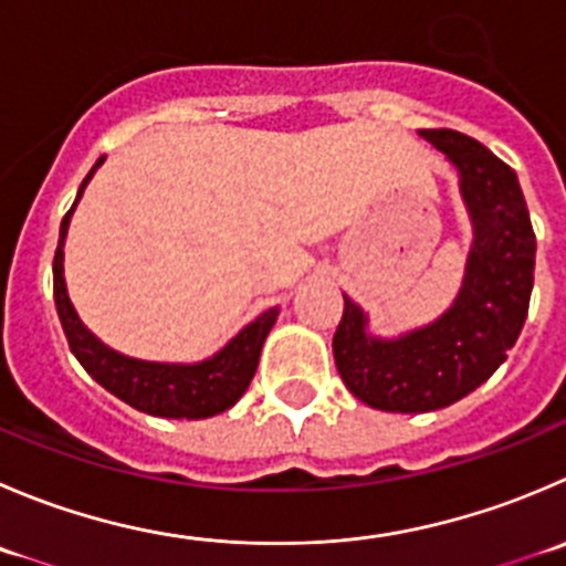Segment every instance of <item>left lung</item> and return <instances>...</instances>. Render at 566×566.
I'll return each mask as SVG.
<instances>
[{
    "mask_svg": "<svg viewBox=\"0 0 566 566\" xmlns=\"http://www.w3.org/2000/svg\"><path fill=\"white\" fill-rule=\"evenodd\" d=\"M459 174L473 240L453 304L398 337L370 332V317L345 298L334 332V365L345 387L381 411H434L473 392L506 361L528 315L536 238L517 174L486 146L453 129H420Z\"/></svg>",
    "mask_w": 566,
    "mask_h": 566,
    "instance_id": "obj_1",
    "label": "left lung"
}]
</instances>
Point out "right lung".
Returning a JSON list of instances; mask_svg holds the SVG:
<instances>
[{
  "instance_id": "obj_1",
  "label": "right lung",
  "mask_w": 566,
  "mask_h": 566,
  "mask_svg": "<svg viewBox=\"0 0 566 566\" xmlns=\"http://www.w3.org/2000/svg\"><path fill=\"white\" fill-rule=\"evenodd\" d=\"M102 163L104 157H98L91 174L82 179L74 207L65 212L63 223H60V240L57 251H54V304H57V315L65 337H69L71 354L91 373L93 381H98L115 398L135 406L137 411H146V415L171 417V420H205V417H216L232 409L254 378L262 345H265V337L279 317V306L262 312L249 326L240 328L221 350L201 361L135 359V356H126L104 345L76 315L63 276L65 234H69L71 216H74L87 182Z\"/></svg>"
}]
</instances>
